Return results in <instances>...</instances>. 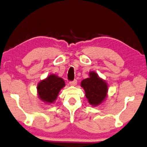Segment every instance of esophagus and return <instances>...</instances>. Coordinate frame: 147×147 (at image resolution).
<instances>
[{
  "label": "esophagus",
  "mask_w": 147,
  "mask_h": 147,
  "mask_svg": "<svg viewBox=\"0 0 147 147\" xmlns=\"http://www.w3.org/2000/svg\"><path fill=\"white\" fill-rule=\"evenodd\" d=\"M76 83H77V80H73V81H70V82H69L70 85H71V86H75Z\"/></svg>",
  "instance_id": "obj_1"
}]
</instances>
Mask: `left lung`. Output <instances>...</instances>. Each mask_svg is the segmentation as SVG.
<instances>
[{"label": "left lung", "mask_w": 147, "mask_h": 147, "mask_svg": "<svg viewBox=\"0 0 147 147\" xmlns=\"http://www.w3.org/2000/svg\"><path fill=\"white\" fill-rule=\"evenodd\" d=\"M89 76V78L82 80L81 86L85 90L88 102L93 106H97L106 98L108 86L106 82L99 78L94 72H90Z\"/></svg>", "instance_id": "8db88e82"}]
</instances>
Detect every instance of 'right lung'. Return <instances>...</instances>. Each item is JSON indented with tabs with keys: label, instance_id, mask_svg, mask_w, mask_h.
Here are the masks:
<instances>
[{
	"label": "right lung",
	"instance_id": "1",
	"mask_svg": "<svg viewBox=\"0 0 147 147\" xmlns=\"http://www.w3.org/2000/svg\"><path fill=\"white\" fill-rule=\"evenodd\" d=\"M65 81L62 78L55 74L49 76L37 86L38 94L43 102L52 103L57 98L59 92L65 86Z\"/></svg>",
	"mask_w": 147,
	"mask_h": 147
}]
</instances>
